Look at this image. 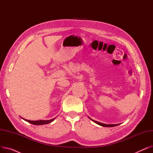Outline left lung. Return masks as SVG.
Segmentation results:
<instances>
[{
  "mask_svg": "<svg viewBox=\"0 0 153 153\" xmlns=\"http://www.w3.org/2000/svg\"><path fill=\"white\" fill-rule=\"evenodd\" d=\"M91 120H92V121L94 122H95V123H97L102 126H105V127H113V126H117L119 124H115V125H112V124H110V125H108V124H105V123H100V122H97V121H95V120H92V118H91L90 117H89Z\"/></svg>",
  "mask_w": 153,
  "mask_h": 153,
  "instance_id": "1",
  "label": "left lung"
}]
</instances>
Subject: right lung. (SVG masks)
Here are the masks:
<instances>
[{"label":"right lung","mask_w":153,"mask_h":153,"mask_svg":"<svg viewBox=\"0 0 153 153\" xmlns=\"http://www.w3.org/2000/svg\"><path fill=\"white\" fill-rule=\"evenodd\" d=\"M53 118L51 120H36V121H31V120H26V119H24L23 118L24 120H25V121L28 122L30 123H31L33 125H45V124H48L51 122H52L53 121H54V120L55 119Z\"/></svg>","instance_id":"1"}]
</instances>
